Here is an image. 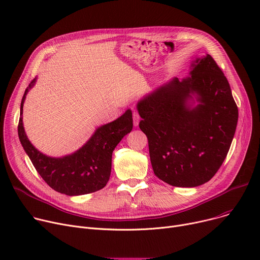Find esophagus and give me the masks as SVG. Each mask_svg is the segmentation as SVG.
Returning a JSON list of instances; mask_svg holds the SVG:
<instances>
[{
    "mask_svg": "<svg viewBox=\"0 0 260 260\" xmlns=\"http://www.w3.org/2000/svg\"><path fill=\"white\" fill-rule=\"evenodd\" d=\"M133 120H134V126H138L140 122V116L137 112L133 113Z\"/></svg>",
    "mask_w": 260,
    "mask_h": 260,
    "instance_id": "esophagus-1",
    "label": "esophagus"
}]
</instances>
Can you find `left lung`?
Returning a JSON list of instances; mask_svg holds the SVG:
<instances>
[{
    "instance_id": "left-lung-1",
    "label": "left lung",
    "mask_w": 260,
    "mask_h": 260,
    "mask_svg": "<svg viewBox=\"0 0 260 260\" xmlns=\"http://www.w3.org/2000/svg\"><path fill=\"white\" fill-rule=\"evenodd\" d=\"M137 109L159 179L179 187L212 179L234 138L238 108L210 54L192 61L189 77L174 78L146 94Z\"/></svg>"
}]
</instances>
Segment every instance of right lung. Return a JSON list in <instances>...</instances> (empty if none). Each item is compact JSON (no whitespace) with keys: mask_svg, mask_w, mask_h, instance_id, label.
Returning <instances> with one entry per match:
<instances>
[{"mask_svg":"<svg viewBox=\"0 0 260 260\" xmlns=\"http://www.w3.org/2000/svg\"><path fill=\"white\" fill-rule=\"evenodd\" d=\"M37 78L26 88L21 102L18 134L25 153L37 172L54 190L68 196L97 192L109 180L112 155L115 147L133 128L131 109L113 122L94 131L89 140L78 151L64 157L46 156L31 144L23 126V105L26 94L34 87Z\"/></svg>","mask_w":260,"mask_h":260,"instance_id":"add662e5","label":"right lung"}]
</instances>
